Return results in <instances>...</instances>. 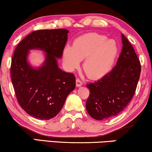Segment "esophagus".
<instances>
[{
    "label": "esophagus",
    "mask_w": 152,
    "mask_h": 152,
    "mask_svg": "<svg viewBox=\"0 0 152 152\" xmlns=\"http://www.w3.org/2000/svg\"><path fill=\"white\" fill-rule=\"evenodd\" d=\"M82 85V82L81 81L80 79H77L76 80V86L79 87V86H81Z\"/></svg>",
    "instance_id": "obj_1"
}]
</instances>
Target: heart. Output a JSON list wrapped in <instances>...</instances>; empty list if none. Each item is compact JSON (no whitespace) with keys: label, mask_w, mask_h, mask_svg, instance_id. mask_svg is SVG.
Here are the masks:
<instances>
[{"label":"heart","mask_w":152,"mask_h":152,"mask_svg":"<svg viewBox=\"0 0 152 152\" xmlns=\"http://www.w3.org/2000/svg\"><path fill=\"white\" fill-rule=\"evenodd\" d=\"M119 48L116 41L105 35L90 33L75 41L72 47L66 45L63 50V61L66 69L72 71L84 60L83 69L91 79L106 75L113 66Z\"/></svg>","instance_id":"b5f03b06"}]
</instances>
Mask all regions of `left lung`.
<instances>
[{"mask_svg": "<svg viewBox=\"0 0 152 152\" xmlns=\"http://www.w3.org/2000/svg\"><path fill=\"white\" fill-rule=\"evenodd\" d=\"M122 50L111 71L97 82L86 85L90 94L86 108L97 120L118 115L125 109L136 92L141 72L140 62L134 48L122 34Z\"/></svg>", "mask_w": 152, "mask_h": 152, "instance_id": "obj_1", "label": "left lung"}]
</instances>
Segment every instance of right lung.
<instances>
[{"label":"right lung","mask_w":152,"mask_h":152,"mask_svg":"<svg viewBox=\"0 0 152 152\" xmlns=\"http://www.w3.org/2000/svg\"><path fill=\"white\" fill-rule=\"evenodd\" d=\"M69 32L66 29L39 30L31 32L16 46L11 63L12 82L20 107L35 118L50 120L55 117L68 94L75 87V77L58 68ZM44 51L46 61L34 69L26 61L28 50Z\"/></svg>","instance_id":"obj_1"}]
</instances>
